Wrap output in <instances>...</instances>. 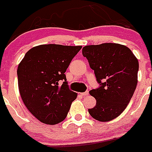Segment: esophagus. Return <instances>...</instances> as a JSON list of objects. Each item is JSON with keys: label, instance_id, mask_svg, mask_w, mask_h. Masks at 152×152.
Here are the masks:
<instances>
[{"label": "esophagus", "instance_id": "esophagus-1", "mask_svg": "<svg viewBox=\"0 0 152 152\" xmlns=\"http://www.w3.org/2000/svg\"><path fill=\"white\" fill-rule=\"evenodd\" d=\"M81 95H82V96H86L88 95V91H86V92H85V93H81Z\"/></svg>", "mask_w": 152, "mask_h": 152}]
</instances>
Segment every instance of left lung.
Masks as SVG:
<instances>
[{
	"label": "left lung",
	"instance_id": "1",
	"mask_svg": "<svg viewBox=\"0 0 152 152\" xmlns=\"http://www.w3.org/2000/svg\"><path fill=\"white\" fill-rule=\"evenodd\" d=\"M82 55L88 59L100 85L89 92L96 104L88 109V113L100 122L115 119L126 109L136 89L137 59L128 47L115 43L86 45Z\"/></svg>",
	"mask_w": 152,
	"mask_h": 152
}]
</instances>
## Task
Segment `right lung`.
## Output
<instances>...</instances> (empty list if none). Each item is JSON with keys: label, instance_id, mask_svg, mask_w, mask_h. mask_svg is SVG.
I'll return each mask as SVG.
<instances>
[{"label": "right lung", "instance_id": "add662e5", "mask_svg": "<svg viewBox=\"0 0 152 152\" xmlns=\"http://www.w3.org/2000/svg\"><path fill=\"white\" fill-rule=\"evenodd\" d=\"M81 48L41 45L28 51L19 64L20 96L26 108L40 122L55 125L66 118L77 94L69 89L65 72Z\"/></svg>", "mask_w": 152, "mask_h": 152}]
</instances>
